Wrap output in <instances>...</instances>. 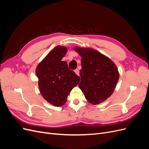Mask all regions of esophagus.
Wrapping results in <instances>:
<instances>
[{"label":"esophagus","instance_id":"esophagus-1","mask_svg":"<svg viewBox=\"0 0 149 149\" xmlns=\"http://www.w3.org/2000/svg\"><path fill=\"white\" fill-rule=\"evenodd\" d=\"M74 72H75V73L77 74V75H79V70L78 69H76L75 70H74Z\"/></svg>","mask_w":149,"mask_h":149}]
</instances>
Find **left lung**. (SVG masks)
<instances>
[{
	"instance_id": "1",
	"label": "left lung",
	"mask_w": 149,
	"mask_h": 149,
	"mask_svg": "<svg viewBox=\"0 0 149 149\" xmlns=\"http://www.w3.org/2000/svg\"><path fill=\"white\" fill-rule=\"evenodd\" d=\"M81 56L78 86L93 104H100L113 93L119 78L118 68L109 58L90 48H74Z\"/></svg>"
}]
</instances>
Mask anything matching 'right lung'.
I'll list each match as a JSON object with an SVG mask.
<instances>
[{"instance_id":"add662e5","label":"right lung","mask_w":149,"mask_h":149,"mask_svg":"<svg viewBox=\"0 0 149 149\" xmlns=\"http://www.w3.org/2000/svg\"><path fill=\"white\" fill-rule=\"evenodd\" d=\"M66 52L65 47H55L36 69L40 93L45 100L55 106L65 104L71 89L80 81L79 76L61 60Z\"/></svg>"}]
</instances>
